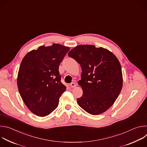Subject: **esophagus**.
Here are the masks:
<instances>
[{
	"label": "esophagus",
	"mask_w": 147,
	"mask_h": 147,
	"mask_svg": "<svg viewBox=\"0 0 147 147\" xmlns=\"http://www.w3.org/2000/svg\"><path fill=\"white\" fill-rule=\"evenodd\" d=\"M70 87H71V88H74V87H76V84L74 83V82H71V83H70Z\"/></svg>",
	"instance_id": "34e87169"
}]
</instances>
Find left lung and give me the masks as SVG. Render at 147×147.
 I'll return each instance as SVG.
<instances>
[{"instance_id":"left-lung-1","label":"left lung","mask_w":147,"mask_h":147,"mask_svg":"<svg viewBox=\"0 0 147 147\" xmlns=\"http://www.w3.org/2000/svg\"><path fill=\"white\" fill-rule=\"evenodd\" d=\"M68 55L80 65L81 79L78 82L82 90L77 98L79 106L93 115L107 111L117 98L123 86L120 62L107 49L94 45H79Z\"/></svg>"}]
</instances>
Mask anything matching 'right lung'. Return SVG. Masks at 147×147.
Returning a JSON list of instances; mask_svg holds the SVG:
<instances>
[{"mask_svg":"<svg viewBox=\"0 0 147 147\" xmlns=\"http://www.w3.org/2000/svg\"><path fill=\"white\" fill-rule=\"evenodd\" d=\"M70 50L53 44L28 52L21 63L17 77L18 91L33 113L44 117L58 106L66 87L61 82L59 66Z\"/></svg>","mask_w":147,"mask_h":147,"instance_id":"add662e5","label":"right lung"}]
</instances>
